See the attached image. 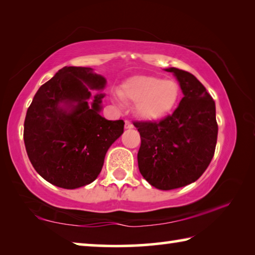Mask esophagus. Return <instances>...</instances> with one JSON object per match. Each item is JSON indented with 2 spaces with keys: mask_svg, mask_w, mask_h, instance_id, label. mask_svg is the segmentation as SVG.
Here are the masks:
<instances>
[{
  "mask_svg": "<svg viewBox=\"0 0 255 255\" xmlns=\"http://www.w3.org/2000/svg\"><path fill=\"white\" fill-rule=\"evenodd\" d=\"M125 128H126V129H131V128H133V125L130 122H128V120H126V122H125Z\"/></svg>",
  "mask_w": 255,
  "mask_h": 255,
  "instance_id": "34e87169",
  "label": "esophagus"
}]
</instances>
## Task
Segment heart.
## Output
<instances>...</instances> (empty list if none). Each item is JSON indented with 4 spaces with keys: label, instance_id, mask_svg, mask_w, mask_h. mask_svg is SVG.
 Segmentation results:
<instances>
[{
    "label": "heart",
    "instance_id": "1",
    "mask_svg": "<svg viewBox=\"0 0 255 255\" xmlns=\"http://www.w3.org/2000/svg\"><path fill=\"white\" fill-rule=\"evenodd\" d=\"M179 94L178 83L154 76L131 77L125 82L119 91L124 101L137 103V114L148 120L169 114L178 101Z\"/></svg>",
    "mask_w": 255,
    "mask_h": 255
}]
</instances>
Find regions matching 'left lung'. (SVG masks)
<instances>
[{
	"label": "left lung",
	"instance_id": "8db88e82",
	"mask_svg": "<svg viewBox=\"0 0 255 255\" xmlns=\"http://www.w3.org/2000/svg\"><path fill=\"white\" fill-rule=\"evenodd\" d=\"M180 82L184 97L173 114L159 122H133L140 135V174L159 190L195 182L214 157L218 125L215 101L191 73L166 68Z\"/></svg>",
	"mask_w": 255,
	"mask_h": 255
}]
</instances>
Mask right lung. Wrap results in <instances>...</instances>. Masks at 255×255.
<instances>
[{"instance_id":"obj_1","label":"right lung","mask_w":255,"mask_h":255,"mask_svg":"<svg viewBox=\"0 0 255 255\" xmlns=\"http://www.w3.org/2000/svg\"><path fill=\"white\" fill-rule=\"evenodd\" d=\"M84 83L101 90L106 79L91 67H63L34 94L24 119L23 139L32 166L64 189L93 182L107 150L124 132V120H107L99 114L103 94L91 102Z\"/></svg>"}]
</instances>
